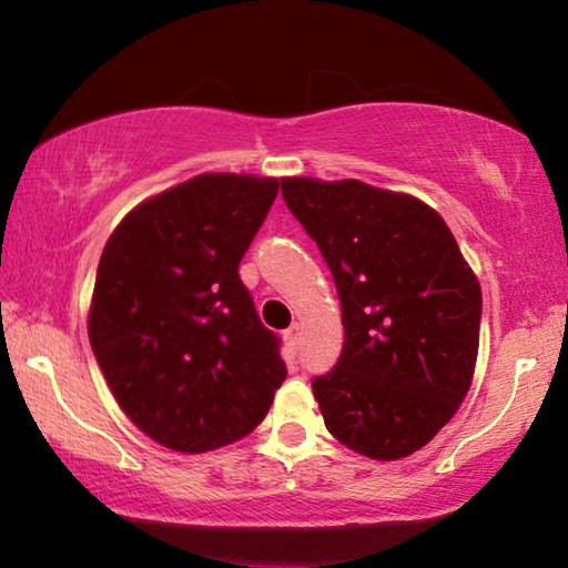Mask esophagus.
Returning <instances> with one entry per match:
<instances>
[{
    "instance_id": "1",
    "label": "esophagus",
    "mask_w": 568,
    "mask_h": 568,
    "mask_svg": "<svg viewBox=\"0 0 568 568\" xmlns=\"http://www.w3.org/2000/svg\"><path fill=\"white\" fill-rule=\"evenodd\" d=\"M301 325L297 323H293L291 328L285 331V341H287V345H291V348H297V345H301Z\"/></svg>"
}]
</instances>
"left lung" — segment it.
<instances>
[{"mask_svg":"<svg viewBox=\"0 0 568 568\" xmlns=\"http://www.w3.org/2000/svg\"><path fill=\"white\" fill-rule=\"evenodd\" d=\"M343 311L335 368L313 378L325 428L376 460L416 454L474 381L480 285L434 207L361 180H281Z\"/></svg>","mask_w":568,"mask_h":568,"instance_id":"1","label":"left lung"}]
</instances>
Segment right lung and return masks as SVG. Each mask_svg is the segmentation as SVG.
<instances>
[{"label": "right lung", "mask_w": 568, "mask_h": 568, "mask_svg": "<svg viewBox=\"0 0 568 568\" xmlns=\"http://www.w3.org/2000/svg\"><path fill=\"white\" fill-rule=\"evenodd\" d=\"M277 185L205 172L140 203L102 250L94 358L134 426L180 454L247 436L287 376L237 273Z\"/></svg>", "instance_id": "right-lung-1"}]
</instances>
